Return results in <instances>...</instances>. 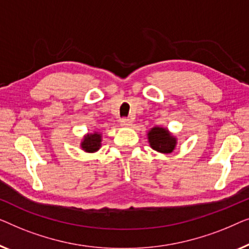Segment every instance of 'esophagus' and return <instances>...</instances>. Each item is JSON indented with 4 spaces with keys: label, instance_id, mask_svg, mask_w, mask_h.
I'll use <instances>...</instances> for the list:
<instances>
[{
    "label": "esophagus",
    "instance_id": "34e87169",
    "mask_svg": "<svg viewBox=\"0 0 249 249\" xmlns=\"http://www.w3.org/2000/svg\"><path fill=\"white\" fill-rule=\"evenodd\" d=\"M133 124V121L131 118H122L121 120V126H123V127H129V126H132Z\"/></svg>",
    "mask_w": 249,
    "mask_h": 249
}]
</instances>
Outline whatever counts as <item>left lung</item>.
Listing matches in <instances>:
<instances>
[{
	"instance_id": "obj_1",
	"label": "left lung",
	"mask_w": 249,
	"mask_h": 249,
	"mask_svg": "<svg viewBox=\"0 0 249 249\" xmlns=\"http://www.w3.org/2000/svg\"><path fill=\"white\" fill-rule=\"evenodd\" d=\"M148 140L150 146L161 153H171L177 144L176 138L171 135L167 128L159 127V126L150 129Z\"/></svg>"
}]
</instances>
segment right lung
I'll use <instances>...</instances> for the list:
<instances>
[{
    "mask_svg": "<svg viewBox=\"0 0 249 249\" xmlns=\"http://www.w3.org/2000/svg\"><path fill=\"white\" fill-rule=\"evenodd\" d=\"M101 146V134L98 132L90 133V134L85 135L82 142L81 148L85 150L86 152H96L100 149Z\"/></svg>",
    "mask_w": 249,
    "mask_h": 249,
    "instance_id": "1",
    "label": "right lung"
}]
</instances>
